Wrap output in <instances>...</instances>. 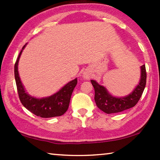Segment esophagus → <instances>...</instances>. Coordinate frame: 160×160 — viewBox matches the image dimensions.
I'll return each instance as SVG.
<instances>
[{
	"label": "esophagus",
	"mask_w": 160,
	"mask_h": 160,
	"mask_svg": "<svg viewBox=\"0 0 160 160\" xmlns=\"http://www.w3.org/2000/svg\"><path fill=\"white\" fill-rule=\"evenodd\" d=\"M91 76H92V72H91L90 70H85V71L83 72L82 77H83L84 79L88 80V79H90V78H91Z\"/></svg>",
	"instance_id": "obj_1"
}]
</instances>
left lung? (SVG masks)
Wrapping results in <instances>:
<instances>
[{
  "mask_svg": "<svg viewBox=\"0 0 160 160\" xmlns=\"http://www.w3.org/2000/svg\"><path fill=\"white\" fill-rule=\"evenodd\" d=\"M140 82L135 88L128 95L123 97H116L109 93L106 88L100 85L95 80H92L94 89V100L96 104L99 109L106 113H118L124 110L133 107L141 97L146 85V74L145 65L140 67Z\"/></svg>",
  "mask_w": 160,
  "mask_h": 160,
  "instance_id": "8db88e82",
  "label": "left lung"
}]
</instances>
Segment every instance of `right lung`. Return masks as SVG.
Listing matches in <instances>:
<instances>
[{"mask_svg": "<svg viewBox=\"0 0 160 160\" xmlns=\"http://www.w3.org/2000/svg\"><path fill=\"white\" fill-rule=\"evenodd\" d=\"M26 44L19 54L15 62L14 70L16 85L21 103L29 112L42 118H51L63 115L68 109L72 91L78 83L77 78L70 81L60 90L51 96L43 98H36L30 96L26 92L18 72V62Z\"/></svg>", "mask_w": 160, "mask_h": 160, "instance_id": "right-lung-1", "label": "right lung"}]
</instances>
